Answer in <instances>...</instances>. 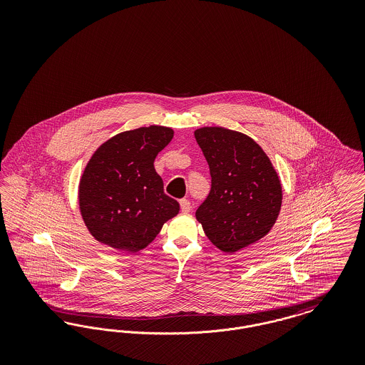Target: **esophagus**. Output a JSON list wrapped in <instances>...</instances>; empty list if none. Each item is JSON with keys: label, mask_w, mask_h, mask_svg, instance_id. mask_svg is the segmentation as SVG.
Returning <instances> with one entry per match:
<instances>
[{"label": "esophagus", "mask_w": 365, "mask_h": 365, "mask_svg": "<svg viewBox=\"0 0 365 365\" xmlns=\"http://www.w3.org/2000/svg\"><path fill=\"white\" fill-rule=\"evenodd\" d=\"M179 204H180V209H182V212H185V213L190 212L191 205L190 201H189V200H186V198H182V200L179 201Z\"/></svg>", "instance_id": "1"}]
</instances>
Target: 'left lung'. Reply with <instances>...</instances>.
I'll return each mask as SVG.
<instances>
[{
    "instance_id": "obj_1",
    "label": "left lung",
    "mask_w": 365,
    "mask_h": 365,
    "mask_svg": "<svg viewBox=\"0 0 365 365\" xmlns=\"http://www.w3.org/2000/svg\"><path fill=\"white\" fill-rule=\"evenodd\" d=\"M194 135L212 178L195 217L210 242L235 253L257 242L275 225L282 207L278 174L260 146L242 133L202 127Z\"/></svg>"
}]
</instances>
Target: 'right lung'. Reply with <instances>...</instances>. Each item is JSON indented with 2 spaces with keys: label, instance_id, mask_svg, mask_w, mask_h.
<instances>
[{
  "label": "right lung",
  "instance_id": "right-lung-1",
  "mask_svg": "<svg viewBox=\"0 0 365 365\" xmlns=\"http://www.w3.org/2000/svg\"><path fill=\"white\" fill-rule=\"evenodd\" d=\"M173 137L168 127H140L108 139L91 156L79 183V207L98 242L135 253L178 215L179 202L164 192L153 165Z\"/></svg>",
  "mask_w": 365,
  "mask_h": 365
}]
</instances>
